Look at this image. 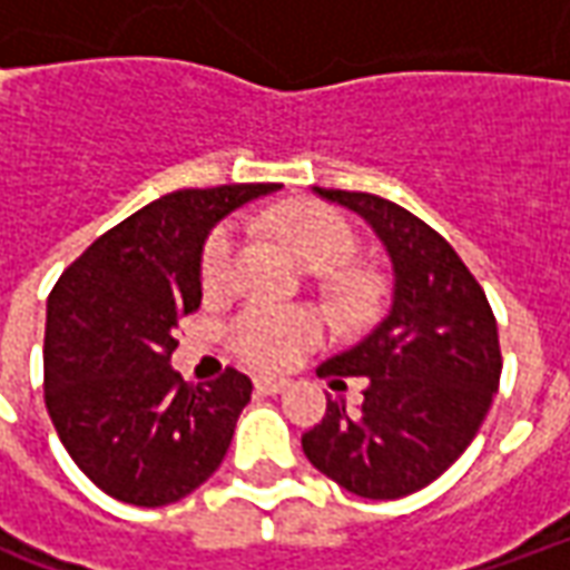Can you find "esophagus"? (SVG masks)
Listing matches in <instances>:
<instances>
[{
  "mask_svg": "<svg viewBox=\"0 0 570 570\" xmlns=\"http://www.w3.org/2000/svg\"><path fill=\"white\" fill-rule=\"evenodd\" d=\"M286 379H272V375H259L256 379V391L265 396H274V394H281V391H286Z\"/></svg>",
  "mask_w": 570,
  "mask_h": 570,
  "instance_id": "34e87169",
  "label": "esophagus"
}]
</instances>
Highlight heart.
<instances>
[{"mask_svg":"<svg viewBox=\"0 0 570 570\" xmlns=\"http://www.w3.org/2000/svg\"><path fill=\"white\" fill-rule=\"evenodd\" d=\"M274 228L289 253L308 268L345 259L354 247V235L345 219L317 204H289L274 216ZM235 249L237 228L232 223L219 225L200 256V284L207 293H219L228 284ZM321 335L323 321L314 311L253 305L228 326V345L249 366L281 370L289 366L305 347L317 345Z\"/></svg>","mask_w":570,"mask_h":570,"instance_id":"b5f03b06","label":"heart"}]
</instances>
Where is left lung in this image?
<instances>
[{"mask_svg": "<svg viewBox=\"0 0 570 570\" xmlns=\"http://www.w3.org/2000/svg\"><path fill=\"white\" fill-rule=\"evenodd\" d=\"M311 191L375 232L394 293L382 323L317 370L363 375V403L326 400V415L302 436V449L351 494L406 498L442 476L489 415L501 382L498 323L452 244L419 216L370 191Z\"/></svg>", "mask_w": 570, "mask_h": 570, "instance_id": "8db88e82", "label": "left lung"}]
</instances>
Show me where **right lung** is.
Segmentation results:
<instances>
[{"label": "right lung", "instance_id": "right-lung-1", "mask_svg": "<svg viewBox=\"0 0 570 570\" xmlns=\"http://www.w3.org/2000/svg\"><path fill=\"white\" fill-rule=\"evenodd\" d=\"M281 183L183 188L94 240L48 296L45 406L97 489L134 507L186 498L216 473L253 382L188 384L170 366L200 305L204 244L228 213Z\"/></svg>", "mask_w": 570, "mask_h": 570}]
</instances>
